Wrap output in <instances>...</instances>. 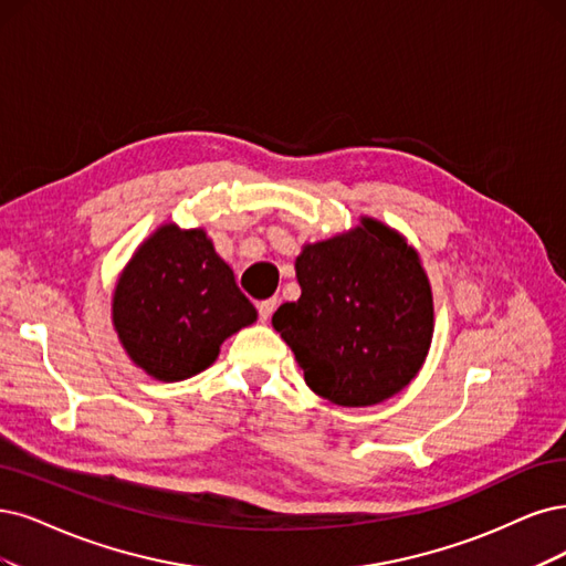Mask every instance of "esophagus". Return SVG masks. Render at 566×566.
<instances>
[{
    "instance_id": "esophagus-1",
    "label": "esophagus",
    "mask_w": 566,
    "mask_h": 566,
    "mask_svg": "<svg viewBox=\"0 0 566 566\" xmlns=\"http://www.w3.org/2000/svg\"><path fill=\"white\" fill-rule=\"evenodd\" d=\"M275 307H277V298H268V301L259 303V317H261L263 324L272 317V312H275Z\"/></svg>"
}]
</instances>
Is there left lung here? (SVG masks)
Segmentation results:
<instances>
[{"mask_svg":"<svg viewBox=\"0 0 566 566\" xmlns=\"http://www.w3.org/2000/svg\"><path fill=\"white\" fill-rule=\"evenodd\" d=\"M296 280L301 298L280 305L272 326L312 391L366 408L417 378L433 338V296L399 230L361 217L345 233L303 244Z\"/></svg>","mask_w":566,"mask_h":566,"instance_id":"obj_1","label":"left lung"}]
</instances>
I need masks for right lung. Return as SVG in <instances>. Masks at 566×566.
Instances as JSON below:
<instances>
[{"mask_svg": "<svg viewBox=\"0 0 566 566\" xmlns=\"http://www.w3.org/2000/svg\"><path fill=\"white\" fill-rule=\"evenodd\" d=\"M256 317L205 228L172 221L135 249L112 294L120 347L160 382L193 378L212 366L223 340Z\"/></svg>", "mask_w": 566, "mask_h": 566, "instance_id": "right-lung-1", "label": "right lung"}]
</instances>
